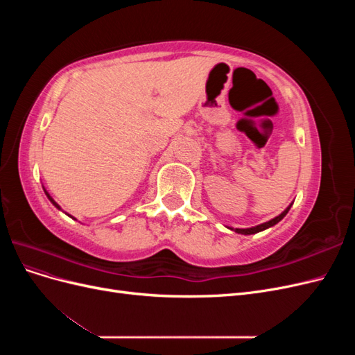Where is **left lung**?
Returning <instances> with one entry per match:
<instances>
[{
    "label": "left lung",
    "instance_id": "obj_1",
    "mask_svg": "<svg viewBox=\"0 0 355 355\" xmlns=\"http://www.w3.org/2000/svg\"><path fill=\"white\" fill-rule=\"evenodd\" d=\"M290 207H292V204H290V206L283 211V213H280L278 214V216H275L274 219H271V220H268V222H265V223H261V225H256V227H252V228H230V227H227V228H230L231 231H235L237 234H244V235H250V234H256V232H261V231H263V230H268V228H271V227H274L275 223H278L280 222L286 214L288 213V210H290Z\"/></svg>",
    "mask_w": 355,
    "mask_h": 355
}]
</instances>
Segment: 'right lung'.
Instances as JSON below:
<instances>
[{
  "mask_svg": "<svg viewBox=\"0 0 355 355\" xmlns=\"http://www.w3.org/2000/svg\"><path fill=\"white\" fill-rule=\"evenodd\" d=\"M44 192H46V196H47V198H49V200L51 201V204H53V206H55V207H56V209H59V210H62V209H60V206H59V204H58V202H56L55 200H53V198H51V196L49 194V192H47L46 189H44ZM68 216H71V214H68ZM71 218H72V216H71ZM72 219H75V218H72Z\"/></svg>",
  "mask_w": 355,
  "mask_h": 355,
  "instance_id": "obj_1",
  "label": "right lung"
}]
</instances>
